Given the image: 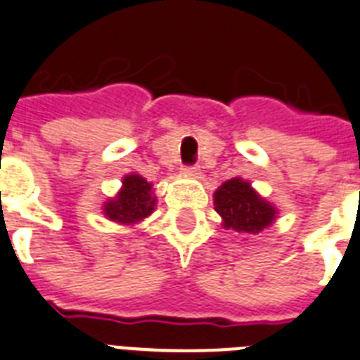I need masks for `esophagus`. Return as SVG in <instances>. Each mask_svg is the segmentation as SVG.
I'll return each instance as SVG.
<instances>
[{
    "mask_svg": "<svg viewBox=\"0 0 360 360\" xmlns=\"http://www.w3.org/2000/svg\"><path fill=\"white\" fill-rule=\"evenodd\" d=\"M183 174H185V175H198L200 168H198V166H185V168H183Z\"/></svg>",
    "mask_w": 360,
    "mask_h": 360,
    "instance_id": "34e87169",
    "label": "esophagus"
}]
</instances>
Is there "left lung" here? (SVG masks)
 <instances>
[{
  "instance_id": "left-lung-1",
  "label": "left lung",
  "mask_w": 360,
  "mask_h": 360,
  "mask_svg": "<svg viewBox=\"0 0 360 360\" xmlns=\"http://www.w3.org/2000/svg\"><path fill=\"white\" fill-rule=\"evenodd\" d=\"M215 211L223 217L224 229L241 234H259L268 229L278 215V210L266 202L251 183L234 177L224 181L213 194Z\"/></svg>"
}]
</instances>
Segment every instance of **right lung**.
I'll return each mask as SVG.
<instances>
[{
	"label": "right lung",
	"instance_id": "obj_1",
	"mask_svg": "<svg viewBox=\"0 0 360 360\" xmlns=\"http://www.w3.org/2000/svg\"><path fill=\"white\" fill-rule=\"evenodd\" d=\"M156 196L153 185L141 175H124L122 188L115 198L103 204V215L120 224H136L155 211Z\"/></svg>",
	"mask_w": 360,
	"mask_h": 360
}]
</instances>
